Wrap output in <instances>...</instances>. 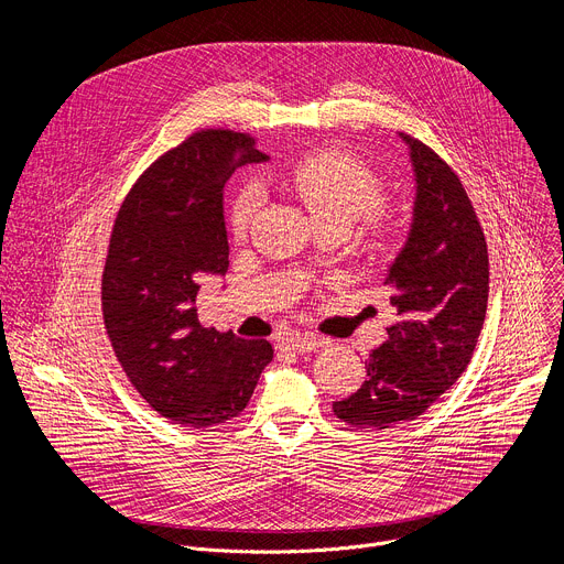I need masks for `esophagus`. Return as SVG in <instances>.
Returning a JSON list of instances; mask_svg holds the SVG:
<instances>
[{"label":"esophagus","mask_w":564,"mask_h":564,"mask_svg":"<svg viewBox=\"0 0 564 564\" xmlns=\"http://www.w3.org/2000/svg\"><path fill=\"white\" fill-rule=\"evenodd\" d=\"M281 344H283L288 350H292V352H310V350H316V348L321 346V341L314 339V337H310V335H290V337H285Z\"/></svg>","instance_id":"obj_1"}]
</instances>
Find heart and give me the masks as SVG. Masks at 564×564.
I'll return each instance as SVG.
<instances>
[{
	"label": "heart",
	"mask_w": 564,
	"mask_h": 564,
	"mask_svg": "<svg viewBox=\"0 0 564 564\" xmlns=\"http://www.w3.org/2000/svg\"><path fill=\"white\" fill-rule=\"evenodd\" d=\"M288 185L305 203L314 223H337L350 227L364 212L375 225L383 216L372 207L381 194L379 178L368 172L357 160L337 153L321 151L307 155L290 170ZM261 200L254 185L240 189L234 198L229 225L234 234H243Z\"/></svg>",
	"instance_id": "b5f03b06"
}]
</instances>
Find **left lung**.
<instances>
[{"mask_svg": "<svg viewBox=\"0 0 564 564\" xmlns=\"http://www.w3.org/2000/svg\"><path fill=\"white\" fill-rule=\"evenodd\" d=\"M397 135L415 181L406 240L383 274L397 321L361 388L333 404L357 429L411 422L437 401L466 370L489 301L487 240L459 178L433 149Z\"/></svg>", "mask_w": 564, "mask_h": 564, "instance_id": "8db88e82", "label": "left lung"}]
</instances>
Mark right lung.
<instances>
[{
  "mask_svg": "<svg viewBox=\"0 0 564 564\" xmlns=\"http://www.w3.org/2000/svg\"><path fill=\"white\" fill-rule=\"evenodd\" d=\"M265 160L246 133H194L138 178L113 225L102 274L111 346L147 404L183 426L236 417L274 357L265 339L203 328L196 310L200 281L229 268L225 183Z\"/></svg>",
  "mask_w": 564,
  "mask_h": 564,
  "instance_id": "1",
  "label": "right lung"
}]
</instances>
